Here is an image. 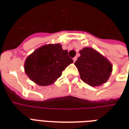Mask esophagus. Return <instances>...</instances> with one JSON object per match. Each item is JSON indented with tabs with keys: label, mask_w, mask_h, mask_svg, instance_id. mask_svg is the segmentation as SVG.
I'll use <instances>...</instances> for the list:
<instances>
[{
	"label": "esophagus",
	"mask_w": 129,
	"mask_h": 129,
	"mask_svg": "<svg viewBox=\"0 0 129 129\" xmlns=\"http://www.w3.org/2000/svg\"><path fill=\"white\" fill-rule=\"evenodd\" d=\"M77 56H75V57H74V58H73V61L75 62L76 60H77Z\"/></svg>",
	"instance_id": "obj_1"
}]
</instances>
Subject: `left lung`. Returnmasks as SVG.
Wrapping results in <instances>:
<instances>
[{"label": "left lung", "mask_w": 129, "mask_h": 129, "mask_svg": "<svg viewBox=\"0 0 129 129\" xmlns=\"http://www.w3.org/2000/svg\"><path fill=\"white\" fill-rule=\"evenodd\" d=\"M75 63L81 80L90 86H100L107 82L113 71L110 61L98 51L85 47Z\"/></svg>", "instance_id": "obj_1"}]
</instances>
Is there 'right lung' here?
I'll list each match as a JSON object with an SVG mask.
<instances>
[{"label":"right lung","mask_w":129,"mask_h":129,"mask_svg":"<svg viewBox=\"0 0 129 129\" xmlns=\"http://www.w3.org/2000/svg\"><path fill=\"white\" fill-rule=\"evenodd\" d=\"M73 63L60 43L46 44L30 54L25 61L27 77L41 86L51 85L61 76L63 70Z\"/></svg>","instance_id":"add662e5"}]
</instances>
